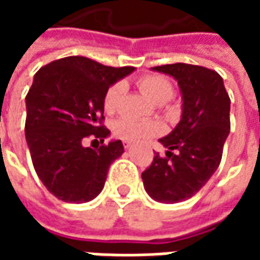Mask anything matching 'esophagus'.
Masks as SVG:
<instances>
[{"instance_id":"obj_1","label":"esophagus","mask_w":260,"mask_h":260,"mask_svg":"<svg viewBox=\"0 0 260 260\" xmlns=\"http://www.w3.org/2000/svg\"><path fill=\"white\" fill-rule=\"evenodd\" d=\"M122 145H124L125 149H129V147H131V143H129V142H126V141L122 142Z\"/></svg>"}]
</instances>
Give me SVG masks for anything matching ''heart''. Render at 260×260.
<instances>
[{
	"label": "heart",
	"instance_id": "obj_1",
	"mask_svg": "<svg viewBox=\"0 0 260 260\" xmlns=\"http://www.w3.org/2000/svg\"><path fill=\"white\" fill-rule=\"evenodd\" d=\"M138 85L141 90L146 94L152 102L157 104H164L170 102L174 96V86L166 76L158 74H145L138 79ZM125 91V83L122 80H117L108 89L103 97V107L107 114H114L118 110ZM163 126L156 121H143V119L121 117L113 124L114 135L122 141L132 143H143L153 136L161 134Z\"/></svg>",
	"mask_w": 260,
	"mask_h": 260
}]
</instances>
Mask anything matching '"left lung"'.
I'll return each instance as SVG.
<instances>
[{"label":"left lung","instance_id":"left-lung-1","mask_svg":"<svg viewBox=\"0 0 260 260\" xmlns=\"http://www.w3.org/2000/svg\"><path fill=\"white\" fill-rule=\"evenodd\" d=\"M154 71L178 80L182 118L163 139L166 156L154 154L142 173L143 185L154 201L177 203L201 191L217 170L230 134V97L223 78L213 69L192 64H167Z\"/></svg>","mask_w":260,"mask_h":260}]
</instances>
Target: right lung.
Here are the masks:
<instances>
[{
  "instance_id": "1",
  "label": "right lung",
  "mask_w": 260,
  "mask_h": 260,
  "mask_svg": "<svg viewBox=\"0 0 260 260\" xmlns=\"http://www.w3.org/2000/svg\"><path fill=\"white\" fill-rule=\"evenodd\" d=\"M134 67H107L72 55L44 65L26 94V142L33 167L59 201L83 203L102 192L108 167L124 153L121 141L104 143L103 97ZM86 139L102 147L86 148Z\"/></svg>"
}]
</instances>
